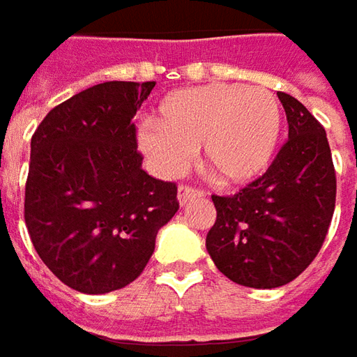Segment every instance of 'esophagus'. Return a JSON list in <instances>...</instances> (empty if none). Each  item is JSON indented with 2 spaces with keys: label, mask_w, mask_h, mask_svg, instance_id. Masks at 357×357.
Listing matches in <instances>:
<instances>
[{
  "label": "esophagus",
  "mask_w": 357,
  "mask_h": 357,
  "mask_svg": "<svg viewBox=\"0 0 357 357\" xmlns=\"http://www.w3.org/2000/svg\"><path fill=\"white\" fill-rule=\"evenodd\" d=\"M202 196L204 190L196 188V186H190V184H181L178 186V202L183 204V206L194 200V198H202Z\"/></svg>",
  "instance_id": "34e87169"
}]
</instances>
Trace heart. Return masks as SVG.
Instances as JSON below:
<instances>
[{"instance_id":"1","label":"heart","mask_w":357,"mask_h":357,"mask_svg":"<svg viewBox=\"0 0 357 357\" xmlns=\"http://www.w3.org/2000/svg\"><path fill=\"white\" fill-rule=\"evenodd\" d=\"M157 124L142 128L137 142L161 173H181L200 147L211 178L243 184L260 176L272 161L282 110L268 89L211 83L169 95Z\"/></svg>"}]
</instances>
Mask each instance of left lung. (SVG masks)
Instances as JSON below:
<instances>
[{
	"label": "left lung",
	"mask_w": 357,
	"mask_h": 357,
	"mask_svg": "<svg viewBox=\"0 0 357 357\" xmlns=\"http://www.w3.org/2000/svg\"><path fill=\"white\" fill-rule=\"evenodd\" d=\"M289 134L262 176L231 196L213 194L215 223L206 249L241 286L280 287L296 280L323 247L336 204V171L323 124L278 91Z\"/></svg>",
	"instance_id": "1"
}]
</instances>
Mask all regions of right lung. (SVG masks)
Listing matches in <instances>:
<instances>
[{"instance_id": "right-lung-1", "label": "right lung", "mask_w": 357, "mask_h": 357, "mask_svg": "<svg viewBox=\"0 0 357 357\" xmlns=\"http://www.w3.org/2000/svg\"><path fill=\"white\" fill-rule=\"evenodd\" d=\"M155 81H107L54 107L31 139L24 223L52 274L81 294L134 282L178 210L142 169L134 116Z\"/></svg>"}]
</instances>
